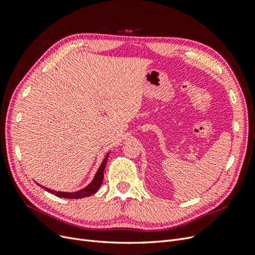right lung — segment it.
<instances>
[{
    "label": "right lung",
    "mask_w": 255,
    "mask_h": 255,
    "mask_svg": "<svg viewBox=\"0 0 255 255\" xmlns=\"http://www.w3.org/2000/svg\"><path fill=\"white\" fill-rule=\"evenodd\" d=\"M109 155H110V152L106 154V156L104 157L103 161L101 166L99 167L98 171L94 177V180L91 181V183H89L86 187H84L83 189H80L78 191H74V192H64V191H55V190H52L50 188H47L42 186V185H40V186L42 188H44L47 191L51 192V194L55 195L57 197H60V198H67V199H81V198H84V197H89L91 195L96 194V192L99 190L100 186H101V184L103 182V177H104V169H105V166H106V163H107V159H109ZM38 184V183H37ZM39 185V184H38Z\"/></svg>",
    "instance_id": "add662e5"
}]
</instances>
